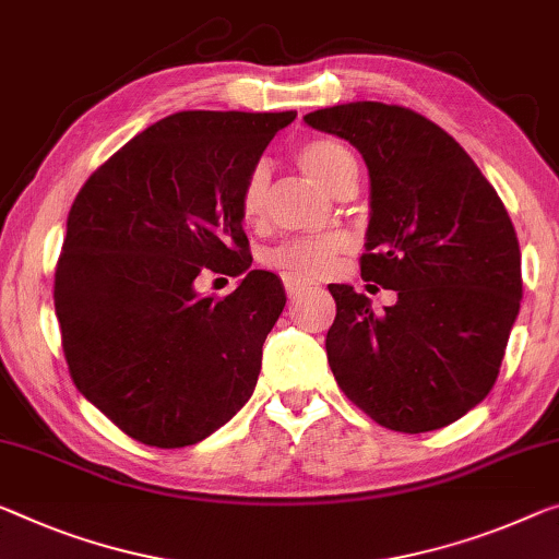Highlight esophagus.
<instances>
[{
	"instance_id": "1",
	"label": "esophagus",
	"mask_w": 559,
	"mask_h": 559,
	"mask_svg": "<svg viewBox=\"0 0 559 559\" xmlns=\"http://www.w3.org/2000/svg\"><path fill=\"white\" fill-rule=\"evenodd\" d=\"M285 289L289 299H295L299 295H305L307 289H312V282L307 277H299V274H285Z\"/></svg>"
}]
</instances>
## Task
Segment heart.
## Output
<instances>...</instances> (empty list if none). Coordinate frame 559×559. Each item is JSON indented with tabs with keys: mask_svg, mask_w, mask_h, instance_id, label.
<instances>
[{
	"mask_svg": "<svg viewBox=\"0 0 559 559\" xmlns=\"http://www.w3.org/2000/svg\"><path fill=\"white\" fill-rule=\"evenodd\" d=\"M297 165L302 167V171L312 179V182L324 187L328 192L337 190L347 177H352L357 171L355 159H352L347 147H342V144L334 140H312L302 144L297 152ZM267 182H270L267 165H257L242 187L239 212H242V219L250 222V225L262 219ZM347 247H349V239L345 235H340V231H330V235H320V237H295L274 247L264 260H267L274 270L285 274L317 277V274L328 272L334 257L345 252Z\"/></svg>",
	"mask_w": 559,
	"mask_h": 559,
	"instance_id": "obj_1",
	"label": "heart"
}]
</instances>
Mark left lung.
<instances>
[{
  "instance_id": "8db88e82",
  "label": "left lung",
  "mask_w": 559,
  "mask_h": 559,
  "mask_svg": "<svg viewBox=\"0 0 559 559\" xmlns=\"http://www.w3.org/2000/svg\"><path fill=\"white\" fill-rule=\"evenodd\" d=\"M305 122L362 154V277L397 292L377 314L355 287L330 285L334 380L382 427L417 435L450 425L492 390L520 314L510 214L469 154L417 111L347 102Z\"/></svg>"
}]
</instances>
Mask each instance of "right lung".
<instances>
[{
  "instance_id": "obj_1",
  "label": "right lung",
  "mask_w": 559,
  "mask_h": 559,
  "mask_svg": "<svg viewBox=\"0 0 559 559\" xmlns=\"http://www.w3.org/2000/svg\"><path fill=\"white\" fill-rule=\"evenodd\" d=\"M297 111H177L87 179L67 217L55 309L72 380L122 432L187 448L252 397L287 295L252 270L239 197ZM204 266L243 274L202 298Z\"/></svg>"
}]
</instances>
